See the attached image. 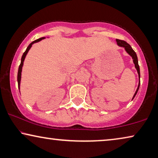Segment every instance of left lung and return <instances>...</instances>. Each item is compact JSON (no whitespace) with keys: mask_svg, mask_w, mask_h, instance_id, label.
<instances>
[{"mask_svg":"<svg viewBox=\"0 0 158 158\" xmlns=\"http://www.w3.org/2000/svg\"><path fill=\"white\" fill-rule=\"evenodd\" d=\"M116 42H117L118 45L119 47H121V48H123L124 49H125V51H126V52L131 56L132 59H133V62L134 63V64H135V67L136 70H137V72L138 74V79H139V82H138V88H137V89H136L135 94H134V95L133 96V98H132V100H133V98H135L136 94H137V93H138V89H139V87H140V67H139V65H138V56H137V55H136V53L135 52V51H134L133 48H131V46L129 44L127 43L126 42H125L123 40H121L116 39Z\"/></svg>","mask_w":158,"mask_h":158,"instance_id":"obj_1","label":"left lung"}]
</instances>
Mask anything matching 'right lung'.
I'll return each mask as SVG.
<instances>
[{"mask_svg":"<svg viewBox=\"0 0 158 158\" xmlns=\"http://www.w3.org/2000/svg\"><path fill=\"white\" fill-rule=\"evenodd\" d=\"M45 39V37H41V38H39L36 40H35L33 42H32L31 43H30L29 45L26 49V50L24 53H23V55L22 56V58H21V62H20V64L19 66V68H18V89H20V81H21V75H22V69H23V63H24V61H25V59L26 57V55L28 53V52L30 49V48H32V44H35V43H37V42H38L42 40Z\"/></svg>","mask_w":158,"mask_h":158,"instance_id":"right-lung-1","label":"right lung"}]
</instances>
